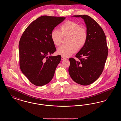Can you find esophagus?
Instances as JSON below:
<instances>
[{"label": "esophagus", "mask_w": 121, "mask_h": 121, "mask_svg": "<svg viewBox=\"0 0 121 121\" xmlns=\"http://www.w3.org/2000/svg\"><path fill=\"white\" fill-rule=\"evenodd\" d=\"M66 59V58H64V57L62 56V58H61V60H65V59Z\"/></svg>", "instance_id": "esophagus-1"}]
</instances>
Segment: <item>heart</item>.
<instances>
[{
	"label": "heart",
	"mask_w": 121,
	"mask_h": 121,
	"mask_svg": "<svg viewBox=\"0 0 121 121\" xmlns=\"http://www.w3.org/2000/svg\"><path fill=\"white\" fill-rule=\"evenodd\" d=\"M60 32L55 29L51 33V37L53 43L56 46L59 45L63 40V36H69L68 44L59 47L57 49L58 54L68 57L74 53L78 48H81L85 44L87 35L86 29L81 27L78 23L68 21L60 27Z\"/></svg>",
	"instance_id": "obj_1"
}]
</instances>
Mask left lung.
I'll list each match as a JSON object with an SVG mask.
<instances>
[{
  "label": "left lung",
  "mask_w": 121,
  "mask_h": 121,
  "mask_svg": "<svg viewBox=\"0 0 121 121\" xmlns=\"http://www.w3.org/2000/svg\"><path fill=\"white\" fill-rule=\"evenodd\" d=\"M82 18L86 24V43L76 55L77 61L70 58L69 75L76 83L88 85L101 75L108 55L106 37L102 28L93 18L86 15H74Z\"/></svg>",
  "instance_id": "1"
}]
</instances>
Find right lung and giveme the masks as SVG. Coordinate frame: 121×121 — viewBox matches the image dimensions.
I'll use <instances>...</instances> for the list:
<instances>
[{
    "instance_id": "obj_1",
    "label": "right lung",
    "mask_w": 121,
    "mask_h": 121,
    "mask_svg": "<svg viewBox=\"0 0 121 121\" xmlns=\"http://www.w3.org/2000/svg\"><path fill=\"white\" fill-rule=\"evenodd\" d=\"M65 17L42 16L30 23L19 42V65L29 81L37 86L49 82L61 56L48 57L56 50L51 39L52 30Z\"/></svg>"
}]
</instances>
